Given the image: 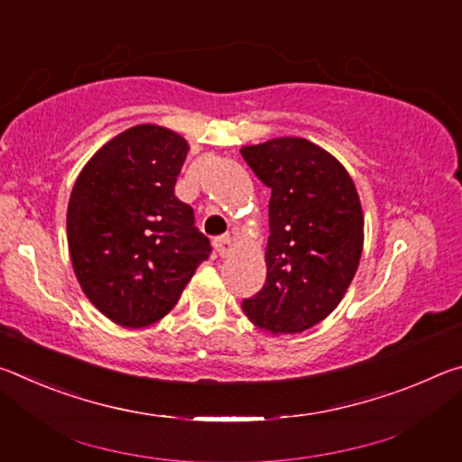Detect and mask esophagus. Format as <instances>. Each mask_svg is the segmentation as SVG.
Here are the masks:
<instances>
[{
    "mask_svg": "<svg viewBox=\"0 0 462 462\" xmlns=\"http://www.w3.org/2000/svg\"><path fill=\"white\" fill-rule=\"evenodd\" d=\"M214 246L217 250V254L220 256H228L234 253V242L230 238V234H224V236H217L214 240Z\"/></svg>",
    "mask_w": 462,
    "mask_h": 462,
    "instance_id": "esophagus-1",
    "label": "esophagus"
}]
</instances>
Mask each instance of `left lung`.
Wrapping results in <instances>:
<instances>
[{
    "label": "left lung",
    "mask_w": 462,
    "mask_h": 462,
    "mask_svg": "<svg viewBox=\"0 0 462 462\" xmlns=\"http://www.w3.org/2000/svg\"><path fill=\"white\" fill-rule=\"evenodd\" d=\"M240 154L271 189L267 281L242 310L264 332L300 334L332 314L355 277L361 199L342 162L306 138H273Z\"/></svg>",
    "instance_id": "8db88e82"
}]
</instances>
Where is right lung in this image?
Instances as JSON below:
<instances>
[{
	"label": "right lung",
	"mask_w": 462,
	"mask_h": 462,
	"mask_svg": "<svg viewBox=\"0 0 462 462\" xmlns=\"http://www.w3.org/2000/svg\"><path fill=\"white\" fill-rule=\"evenodd\" d=\"M187 140L156 124L120 132L73 185L67 242L75 277L101 314L124 328L167 316L212 246L175 183Z\"/></svg>",
	"instance_id": "obj_1"
}]
</instances>
